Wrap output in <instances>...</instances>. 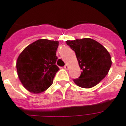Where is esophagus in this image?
Returning a JSON list of instances; mask_svg holds the SVG:
<instances>
[{"label":"esophagus","instance_id":"34e87169","mask_svg":"<svg viewBox=\"0 0 126 126\" xmlns=\"http://www.w3.org/2000/svg\"><path fill=\"white\" fill-rule=\"evenodd\" d=\"M64 69H66V70H68V65L67 64H65L64 66Z\"/></svg>","mask_w":126,"mask_h":126}]
</instances>
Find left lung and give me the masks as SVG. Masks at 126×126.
Instances as JSON below:
<instances>
[{
    "instance_id": "1",
    "label": "left lung",
    "mask_w": 126,
    "mask_h": 126,
    "mask_svg": "<svg viewBox=\"0 0 126 126\" xmlns=\"http://www.w3.org/2000/svg\"><path fill=\"white\" fill-rule=\"evenodd\" d=\"M67 45L75 52L79 66L82 70L79 79L73 81L77 85L88 88L103 80L112 65L108 51L98 42L90 38L66 41Z\"/></svg>"
}]
</instances>
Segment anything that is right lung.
Here are the masks:
<instances>
[{"instance_id": "add662e5", "label": "right lung", "mask_w": 126, "mask_h": 126, "mask_svg": "<svg viewBox=\"0 0 126 126\" xmlns=\"http://www.w3.org/2000/svg\"><path fill=\"white\" fill-rule=\"evenodd\" d=\"M59 42L41 39L28 45L18 56V77L26 90L34 94L45 92L52 85L60 69L55 63Z\"/></svg>"}]
</instances>
